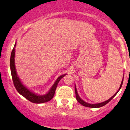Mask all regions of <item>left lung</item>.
<instances>
[{
  "instance_id": "8db88e82",
  "label": "left lung",
  "mask_w": 130,
  "mask_h": 130,
  "mask_svg": "<svg viewBox=\"0 0 130 130\" xmlns=\"http://www.w3.org/2000/svg\"><path fill=\"white\" fill-rule=\"evenodd\" d=\"M123 80H122V81H121V85H120V88H119V89L118 90V91L116 92L115 93V94H114V95H112V96L111 97V98H109V99L108 100L106 101L103 102V103H97V104H90V103H86V102H85L84 101L82 100V99H81L80 98L79 95H78V92H77V88H76V86H75V91L76 99H77V101H78V103H80V104H82V106H86V107H92V108H98V107H103V106H105L106 104H107V103H108L110 101H111V99H112V98H113L114 97H115V95H116V94H117V93L118 92L119 90H120V89H121V86H122V85H123Z\"/></svg>"
}]
</instances>
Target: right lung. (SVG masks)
Here are the masks:
<instances>
[{"label":"right lung","mask_w":130,"mask_h":130,"mask_svg":"<svg viewBox=\"0 0 130 130\" xmlns=\"http://www.w3.org/2000/svg\"><path fill=\"white\" fill-rule=\"evenodd\" d=\"M16 46V43L14 44V47L13 48L12 51L11 55H10V72H11L12 78L14 85L15 86V89L18 90V92L24 97L26 99L29 100V101L32 102L33 103H36V104H40V103H44L48 102L50 101L54 96L55 90L57 89L59 81L67 74H63L60 75L57 78L55 83L53 84V86L50 88V89L48 91L46 94L44 95H38L36 93L33 92L31 90L27 88L26 86L23 84L21 81L19 76L18 75L17 73L16 69H15V48Z\"/></svg>","instance_id":"1"}]
</instances>
